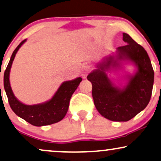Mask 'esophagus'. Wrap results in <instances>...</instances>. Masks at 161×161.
Returning <instances> with one entry per match:
<instances>
[{
	"instance_id": "34e87169",
	"label": "esophagus",
	"mask_w": 161,
	"mask_h": 161,
	"mask_svg": "<svg viewBox=\"0 0 161 161\" xmlns=\"http://www.w3.org/2000/svg\"><path fill=\"white\" fill-rule=\"evenodd\" d=\"M92 66L89 64H85L83 66L82 69V75L83 78H86L87 75H88V73L92 71Z\"/></svg>"
}]
</instances>
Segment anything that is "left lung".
I'll use <instances>...</instances> for the list:
<instances>
[{
    "label": "left lung",
    "mask_w": 161,
    "mask_h": 161,
    "mask_svg": "<svg viewBox=\"0 0 161 161\" xmlns=\"http://www.w3.org/2000/svg\"><path fill=\"white\" fill-rule=\"evenodd\" d=\"M123 40L127 44L118 47L119 58L132 61L138 68L127 86L123 89L114 86L105 73L106 69L117 64L113 57L106 58L87 76L92 84L96 109L114 121H127L142 111L150 101L154 84V69L147 52L126 33H123Z\"/></svg>",
    "instance_id": "1"
}]
</instances>
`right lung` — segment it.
<instances>
[{
    "instance_id": "right-lung-1",
    "label": "right lung",
    "mask_w": 161,
    "mask_h": 161,
    "mask_svg": "<svg viewBox=\"0 0 161 161\" xmlns=\"http://www.w3.org/2000/svg\"><path fill=\"white\" fill-rule=\"evenodd\" d=\"M26 40H24L13 52L3 75V86L8 101L13 111L31 125L40 127L49 125L61 121L64 118L69 108V100L75 89L78 88L82 78L63 82L53 97L49 101L37 105H25L19 101L13 94L9 84V71L15 54Z\"/></svg>"
}]
</instances>
